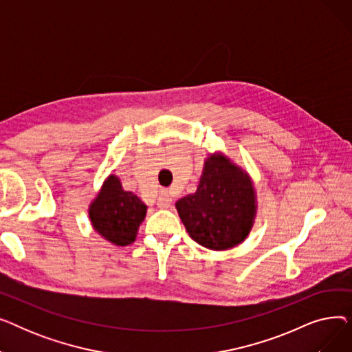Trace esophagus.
Returning a JSON list of instances; mask_svg holds the SVG:
<instances>
[{"instance_id":"obj_1","label":"esophagus","mask_w":352,"mask_h":352,"mask_svg":"<svg viewBox=\"0 0 352 352\" xmlns=\"http://www.w3.org/2000/svg\"><path fill=\"white\" fill-rule=\"evenodd\" d=\"M171 202H173V198H171V195L168 192H166V191H161L160 192L158 199H157V206L160 208H162V210L168 208L171 206Z\"/></svg>"}]
</instances>
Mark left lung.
Returning <instances> with one entry per match:
<instances>
[{
	"label": "left lung",
	"instance_id": "left-lung-1",
	"mask_svg": "<svg viewBox=\"0 0 352 352\" xmlns=\"http://www.w3.org/2000/svg\"><path fill=\"white\" fill-rule=\"evenodd\" d=\"M182 224L199 245L227 250L248 235L255 195L245 173L221 155H211L197 192L177 201Z\"/></svg>",
	"mask_w": 352,
	"mask_h": 352
}]
</instances>
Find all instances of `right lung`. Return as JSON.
Here are the masks:
<instances>
[{"label":"right lung","instance_id":"add662e5","mask_svg":"<svg viewBox=\"0 0 352 352\" xmlns=\"http://www.w3.org/2000/svg\"><path fill=\"white\" fill-rule=\"evenodd\" d=\"M146 206L133 192L124 191L117 177L109 175L89 208L96 231L116 245H128L135 239Z\"/></svg>","mask_w":352,"mask_h":352}]
</instances>
